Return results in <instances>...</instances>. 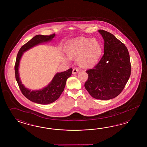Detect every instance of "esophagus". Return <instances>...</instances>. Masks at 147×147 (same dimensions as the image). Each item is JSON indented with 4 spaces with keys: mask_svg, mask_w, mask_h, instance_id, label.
I'll list each match as a JSON object with an SVG mask.
<instances>
[{
    "mask_svg": "<svg viewBox=\"0 0 147 147\" xmlns=\"http://www.w3.org/2000/svg\"><path fill=\"white\" fill-rule=\"evenodd\" d=\"M78 71H79V69L76 68H73V69L72 73H73V74H76L77 73H78Z\"/></svg>",
    "mask_w": 147,
    "mask_h": 147,
    "instance_id": "esophagus-1",
    "label": "esophagus"
}]
</instances>
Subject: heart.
I'll return each instance as SVG.
<instances>
[{"mask_svg": "<svg viewBox=\"0 0 147 147\" xmlns=\"http://www.w3.org/2000/svg\"><path fill=\"white\" fill-rule=\"evenodd\" d=\"M66 53L70 59H76L80 67L89 68L99 61L102 53V46L96 39L78 37L69 42Z\"/></svg>", "mask_w": 147, "mask_h": 147, "instance_id": "b5f03b06", "label": "heart"}]
</instances>
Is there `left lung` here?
Instances as JSON below:
<instances>
[{"instance_id":"left-lung-1","label":"left lung","mask_w":147,"mask_h":147,"mask_svg":"<svg viewBox=\"0 0 147 147\" xmlns=\"http://www.w3.org/2000/svg\"><path fill=\"white\" fill-rule=\"evenodd\" d=\"M105 41L104 54L88 75L85 87L96 99L107 100L115 98L124 89L131 73V64L127 48L115 36L99 30Z\"/></svg>"}]
</instances>
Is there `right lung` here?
Segmentation results:
<instances>
[{"label":"right lung","mask_w":147,"mask_h":147,"mask_svg":"<svg viewBox=\"0 0 147 147\" xmlns=\"http://www.w3.org/2000/svg\"><path fill=\"white\" fill-rule=\"evenodd\" d=\"M55 34L49 36L36 35L24 45L19 49L17 54L14 66L16 79L22 94L33 102L41 105H47L56 101L63 91L67 79L71 75L72 68H70L66 71L58 73L54 76L53 79L49 85L44 88L38 90L31 91L27 89L22 84L20 81L18 69L20 60L24 52L40 43L48 42L52 40Z\"/></svg>","instance_id":"right-lung-1"}]
</instances>
